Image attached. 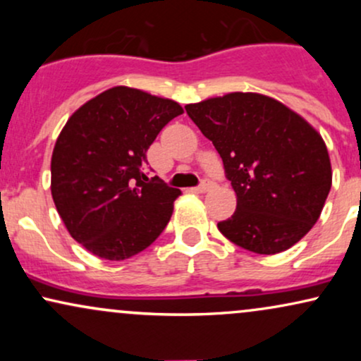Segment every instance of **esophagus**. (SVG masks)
<instances>
[{
	"mask_svg": "<svg viewBox=\"0 0 361 361\" xmlns=\"http://www.w3.org/2000/svg\"><path fill=\"white\" fill-rule=\"evenodd\" d=\"M215 186V183L214 181H209V180H204L200 183V186H197V188H195V192L197 193H205V192H210V190H212Z\"/></svg>",
	"mask_w": 361,
	"mask_h": 361,
	"instance_id": "34e87169",
	"label": "esophagus"
}]
</instances>
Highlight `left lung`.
<instances>
[{
    "mask_svg": "<svg viewBox=\"0 0 361 361\" xmlns=\"http://www.w3.org/2000/svg\"><path fill=\"white\" fill-rule=\"evenodd\" d=\"M188 117L222 157L238 207L219 231L244 250L276 255L317 222L333 171L321 134L283 103L259 93L190 103Z\"/></svg>",
    "mask_w": 361,
    "mask_h": 361,
    "instance_id": "1",
    "label": "left lung"
}]
</instances>
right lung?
Instances as JSON below:
<instances>
[{"label": "right lung", "instance_id": "obj_1", "mask_svg": "<svg viewBox=\"0 0 361 361\" xmlns=\"http://www.w3.org/2000/svg\"><path fill=\"white\" fill-rule=\"evenodd\" d=\"M181 114L180 103L115 86L66 122L52 152L51 192L66 229L91 255L127 259L168 226L181 192L144 169L149 146Z\"/></svg>", "mask_w": 361, "mask_h": 361}]
</instances>
